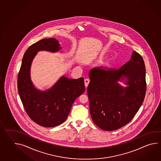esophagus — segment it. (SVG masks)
Wrapping results in <instances>:
<instances>
[{"mask_svg":"<svg viewBox=\"0 0 161 161\" xmlns=\"http://www.w3.org/2000/svg\"><path fill=\"white\" fill-rule=\"evenodd\" d=\"M84 82H85V86H88L89 83L90 82V80L88 79H85L84 80Z\"/></svg>","mask_w":161,"mask_h":161,"instance_id":"esophagus-1","label":"esophagus"}]
</instances>
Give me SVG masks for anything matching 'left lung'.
<instances>
[{"mask_svg": "<svg viewBox=\"0 0 161 161\" xmlns=\"http://www.w3.org/2000/svg\"><path fill=\"white\" fill-rule=\"evenodd\" d=\"M87 92L92 120L111 131L127 125L139 111L146 92L144 60L133 51L131 59L119 69L95 68L89 73ZM128 79L125 89L117 82Z\"/></svg>", "mask_w": 161, "mask_h": 161, "instance_id": "8db88e82", "label": "left lung"}]
</instances>
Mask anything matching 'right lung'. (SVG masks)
<instances>
[{
    "mask_svg": "<svg viewBox=\"0 0 161 161\" xmlns=\"http://www.w3.org/2000/svg\"><path fill=\"white\" fill-rule=\"evenodd\" d=\"M60 49L58 41L54 38H45L31 45L24 54L18 75V91L27 114L36 123L45 127H53L65 121L73 102L86 90L83 77L75 80L63 76L45 92L33 86L30 70L37 52H56Z\"/></svg>",
    "mask_w": 161,
    "mask_h": 161,
    "instance_id": "obj_1",
    "label": "right lung"
}]
</instances>
